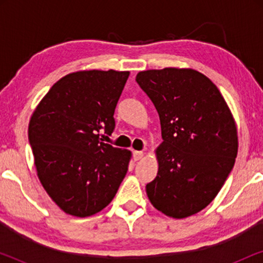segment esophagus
Segmentation results:
<instances>
[{
	"mask_svg": "<svg viewBox=\"0 0 263 263\" xmlns=\"http://www.w3.org/2000/svg\"><path fill=\"white\" fill-rule=\"evenodd\" d=\"M143 156H145V153L141 152V151H134V153H133V158H134L135 161L142 159Z\"/></svg>",
	"mask_w": 263,
	"mask_h": 263,
	"instance_id": "esophagus-1",
	"label": "esophagus"
}]
</instances>
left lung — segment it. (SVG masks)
<instances>
[{
  "label": "left lung",
  "mask_w": 263,
  "mask_h": 263,
  "mask_svg": "<svg viewBox=\"0 0 263 263\" xmlns=\"http://www.w3.org/2000/svg\"><path fill=\"white\" fill-rule=\"evenodd\" d=\"M136 82L159 114L163 136L147 196L170 218L199 213L235 165L238 134L231 110L217 86L192 68L139 71Z\"/></svg>",
  "instance_id": "obj_1"
}]
</instances>
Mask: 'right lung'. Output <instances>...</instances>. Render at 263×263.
<instances>
[{"instance_id":"add662e5","label":"right lung","mask_w":263,"mask_h":263,"mask_svg":"<svg viewBox=\"0 0 263 263\" xmlns=\"http://www.w3.org/2000/svg\"><path fill=\"white\" fill-rule=\"evenodd\" d=\"M129 71L79 70L60 79L32 114L28 140L43 188L64 213L91 217L109 204L132 152L102 141Z\"/></svg>"}]
</instances>
